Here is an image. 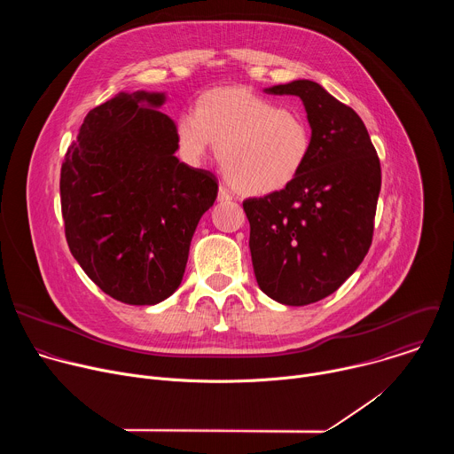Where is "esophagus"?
Here are the masks:
<instances>
[{
    "instance_id": "34e87169",
    "label": "esophagus",
    "mask_w": 454,
    "mask_h": 454,
    "mask_svg": "<svg viewBox=\"0 0 454 454\" xmlns=\"http://www.w3.org/2000/svg\"><path fill=\"white\" fill-rule=\"evenodd\" d=\"M217 200L221 201V203H228V201H231L233 200V196L230 193V190L226 188V186H219V193H217Z\"/></svg>"
}]
</instances>
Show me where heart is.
Returning a JSON list of instances; mask_svg holds the SVG:
<instances>
[{
	"label": "heart",
	"instance_id": "obj_1",
	"mask_svg": "<svg viewBox=\"0 0 454 454\" xmlns=\"http://www.w3.org/2000/svg\"><path fill=\"white\" fill-rule=\"evenodd\" d=\"M181 158L198 165L219 145V163L233 186L268 196L291 184L310 153V127L298 113L246 88H215L200 97L196 111L176 120Z\"/></svg>",
	"mask_w": 454,
	"mask_h": 454
}]
</instances>
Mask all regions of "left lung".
<instances>
[{
	"label": "left lung",
	"mask_w": 454,
	"mask_h": 454,
	"mask_svg": "<svg viewBox=\"0 0 454 454\" xmlns=\"http://www.w3.org/2000/svg\"><path fill=\"white\" fill-rule=\"evenodd\" d=\"M266 93L301 98L310 153L291 184L242 207L258 287L300 307L333 294L366 256L380 163L359 114L317 82L293 81Z\"/></svg>",
	"instance_id": "obj_1"
}]
</instances>
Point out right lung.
<instances>
[{
    "label": "right lung",
    "mask_w": 454,
    "mask_h": 454,
    "mask_svg": "<svg viewBox=\"0 0 454 454\" xmlns=\"http://www.w3.org/2000/svg\"><path fill=\"white\" fill-rule=\"evenodd\" d=\"M163 93H118L91 109L60 168L64 233L111 298L154 305L181 284L193 231L217 198L212 172L176 158Z\"/></svg>",
    "instance_id": "right-lung-1"
}]
</instances>
